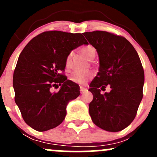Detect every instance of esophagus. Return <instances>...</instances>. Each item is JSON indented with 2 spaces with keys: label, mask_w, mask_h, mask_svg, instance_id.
I'll use <instances>...</instances> for the list:
<instances>
[{
  "label": "esophagus",
  "mask_w": 157,
  "mask_h": 157,
  "mask_svg": "<svg viewBox=\"0 0 157 157\" xmlns=\"http://www.w3.org/2000/svg\"><path fill=\"white\" fill-rule=\"evenodd\" d=\"M87 91H88V90H87V89H86V88L82 87V86H81V87H80V92H81V94H84V93L87 92Z\"/></svg>",
  "instance_id": "esophagus-1"
}]
</instances>
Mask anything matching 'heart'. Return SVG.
<instances>
[{"instance_id":"b5f03b06","label":"heart","mask_w":157,"mask_h":157,"mask_svg":"<svg viewBox=\"0 0 157 157\" xmlns=\"http://www.w3.org/2000/svg\"><path fill=\"white\" fill-rule=\"evenodd\" d=\"M80 51L85 55V57L89 60H92L95 57V55H96V50H95V48L92 46H85V47L81 48ZM71 56H72V53H70L67 56V57H66V66H68V65H69ZM93 77L94 73L92 71H86V72H78V71H76V72L71 74V75L70 76V80L72 81V82H77V83L85 84L88 80L92 78Z\"/></svg>"}]
</instances>
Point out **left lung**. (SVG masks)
<instances>
[{
	"label": "left lung",
	"mask_w": 157,
	"mask_h": 157,
	"mask_svg": "<svg viewBox=\"0 0 157 157\" xmlns=\"http://www.w3.org/2000/svg\"><path fill=\"white\" fill-rule=\"evenodd\" d=\"M83 35L97 49L100 60L99 72L90 84L91 120L107 131L123 130L134 120L143 97L145 75L140 57L122 36L103 31L84 32ZM108 84L111 91L100 94Z\"/></svg>",
	"instance_id": "left-lung-1"
}]
</instances>
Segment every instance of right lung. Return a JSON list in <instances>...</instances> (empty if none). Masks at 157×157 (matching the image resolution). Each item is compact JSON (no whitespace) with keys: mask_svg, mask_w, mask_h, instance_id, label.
<instances>
[{"mask_svg":"<svg viewBox=\"0 0 157 157\" xmlns=\"http://www.w3.org/2000/svg\"><path fill=\"white\" fill-rule=\"evenodd\" d=\"M88 42L80 33L44 32L32 39L18 57L13 75L15 101L23 119L37 131L58 126L66 106L80 95L78 85L60 72L71 50ZM60 85L58 93L52 87Z\"/></svg>","mask_w":157,"mask_h":157,"instance_id":"right-lung-1","label":"right lung"}]
</instances>
